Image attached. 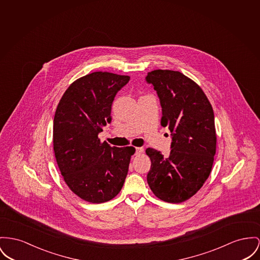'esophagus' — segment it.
<instances>
[{"mask_svg": "<svg viewBox=\"0 0 260 260\" xmlns=\"http://www.w3.org/2000/svg\"><path fill=\"white\" fill-rule=\"evenodd\" d=\"M144 153V149L143 148H136V156H139V155H141V154H143Z\"/></svg>", "mask_w": 260, "mask_h": 260, "instance_id": "obj_1", "label": "esophagus"}]
</instances>
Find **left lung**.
I'll return each instance as SVG.
<instances>
[{"instance_id":"obj_1","label":"left lung","mask_w":260,"mask_h":260,"mask_svg":"<svg viewBox=\"0 0 260 260\" xmlns=\"http://www.w3.org/2000/svg\"><path fill=\"white\" fill-rule=\"evenodd\" d=\"M146 80L159 98L160 124L173 136L169 156L146 150L152 162L148 184L158 199L181 203L196 194L212 171L217 144L213 108L202 88L178 71L155 70Z\"/></svg>"}]
</instances>
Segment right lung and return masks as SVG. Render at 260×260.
I'll return each instance as SVG.
<instances>
[{"label": "right lung", "instance_id": "right-lung-1", "mask_svg": "<svg viewBox=\"0 0 260 260\" xmlns=\"http://www.w3.org/2000/svg\"><path fill=\"white\" fill-rule=\"evenodd\" d=\"M129 76L93 72L73 82L56 108L53 149L64 181L81 199L104 203L121 190L134 147H110L99 133Z\"/></svg>", "mask_w": 260, "mask_h": 260}]
</instances>
